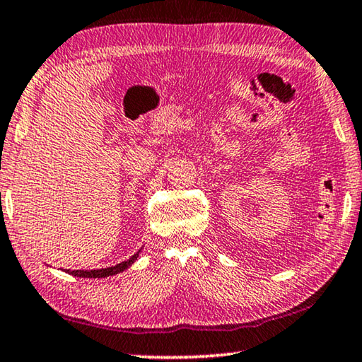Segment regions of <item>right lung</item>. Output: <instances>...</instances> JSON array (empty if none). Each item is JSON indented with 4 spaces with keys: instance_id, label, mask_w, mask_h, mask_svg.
Instances as JSON below:
<instances>
[{
    "instance_id": "add662e5",
    "label": "right lung",
    "mask_w": 362,
    "mask_h": 362,
    "mask_svg": "<svg viewBox=\"0 0 362 362\" xmlns=\"http://www.w3.org/2000/svg\"><path fill=\"white\" fill-rule=\"evenodd\" d=\"M141 253V250L136 251L134 256H130L127 261L124 262H119L116 266H111V267H105V269H91V271H87V269H78V271H71V269H62L66 274H71L74 277H80V279H105V277H111V275H116L124 272L125 269H129L132 264H134L136 259H139V256Z\"/></svg>"
}]
</instances>
